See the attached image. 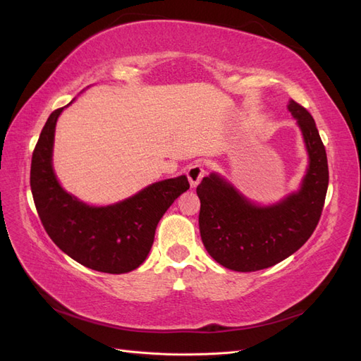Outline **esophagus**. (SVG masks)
<instances>
[{
	"instance_id": "obj_1",
	"label": "esophagus",
	"mask_w": 361,
	"mask_h": 361,
	"mask_svg": "<svg viewBox=\"0 0 361 361\" xmlns=\"http://www.w3.org/2000/svg\"><path fill=\"white\" fill-rule=\"evenodd\" d=\"M204 173H206V170H204V166L202 161H195L194 164H191L187 170V178L191 183V187H197L199 182L204 176Z\"/></svg>"
}]
</instances>
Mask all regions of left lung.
I'll list each match as a JSON object with an SVG mask.
<instances>
[{
  "mask_svg": "<svg viewBox=\"0 0 361 361\" xmlns=\"http://www.w3.org/2000/svg\"><path fill=\"white\" fill-rule=\"evenodd\" d=\"M297 118L309 152V169L298 192L272 206H256L216 174L203 178L199 227L204 248L218 264L239 272L265 269L285 260L312 236L329 188V162L312 114L295 101Z\"/></svg>",
  "mask_w": 361,
  "mask_h": 361,
  "instance_id": "1",
  "label": "left lung"
}]
</instances>
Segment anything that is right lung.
<instances>
[{
    "label": "right lung",
    "mask_w": 361,
    "mask_h": 361,
    "mask_svg": "<svg viewBox=\"0 0 361 361\" xmlns=\"http://www.w3.org/2000/svg\"><path fill=\"white\" fill-rule=\"evenodd\" d=\"M63 108L43 126L32 152L30 187L40 221L61 251L78 264L123 274L143 264L161 216L190 188L187 176L161 180L123 202L93 207L64 191L52 170L54 130Z\"/></svg>",
    "instance_id": "1"
}]
</instances>
